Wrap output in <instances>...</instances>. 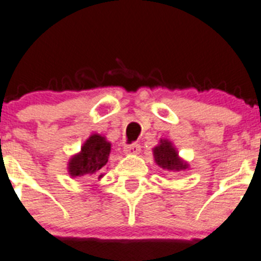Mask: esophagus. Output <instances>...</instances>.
Instances as JSON below:
<instances>
[{
    "label": "esophagus",
    "mask_w": 261,
    "mask_h": 261,
    "mask_svg": "<svg viewBox=\"0 0 261 261\" xmlns=\"http://www.w3.org/2000/svg\"><path fill=\"white\" fill-rule=\"evenodd\" d=\"M140 151L141 146L138 143H130V145H126V146L124 147V152H125L126 155H137L140 154Z\"/></svg>",
    "instance_id": "34e87169"
}]
</instances>
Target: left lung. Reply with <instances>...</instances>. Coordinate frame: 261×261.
<instances>
[{
	"label": "left lung",
	"mask_w": 261,
	"mask_h": 261,
	"mask_svg": "<svg viewBox=\"0 0 261 261\" xmlns=\"http://www.w3.org/2000/svg\"><path fill=\"white\" fill-rule=\"evenodd\" d=\"M152 152H154L155 163L160 168L173 172L184 171L188 168V163L178 156L176 147H173L172 142H169L168 140H160V143L154 147Z\"/></svg>",
	"instance_id": "1"
}]
</instances>
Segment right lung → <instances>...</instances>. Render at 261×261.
Segmentation results:
<instances>
[{
	"mask_svg": "<svg viewBox=\"0 0 261 261\" xmlns=\"http://www.w3.org/2000/svg\"><path fill=\"white\" fill-rule=\"evenodd\" d=\"M111 143L101 135H92L81 146V151L73 155L68 162V173L71 177H83L97 174L103 177L105 166L109 162Z\"/></svg>",
	"mask_w": 261,
	"mask_h": 261,
	"instance_id": "1",
	"label": "right lung"
}]
</instances>
